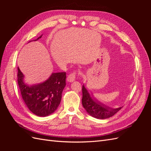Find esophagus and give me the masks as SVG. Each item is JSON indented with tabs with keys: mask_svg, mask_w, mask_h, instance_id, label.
Listing matches in <instances>:
<instances>
[{
	"mask_svg": "<svg viewBox=\"0 0 151 151\" xmlns=\"http://www.w3.org/2000/svg\"><path fill=\"white\" fill-rule=\"evenodd\" d=\"M76 76H77V72H76L74 71V72H71L70 74L67 76V81L68 82H73L74 81H75Z\"/></svg>",
	"mask_w": 151,
	"mask_h": 151,
	"instance_id": "34e87169",
	"label": "esophagus"
}]
</instances>
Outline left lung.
<instances>
[{
    "label": "left lung",
    "instance_id": "1",
    "mask_svg": "<svg viewBox=\"0 0 151 151\" xmlns=\"http://www.w3.org/2000/svg\"><path fill=\"white\" fill-rule=\"evenodd\" d=\"M82 91H83L82 103L84 109L91 116L96 118L106 119V118L111 117L122 108L120 107L113 109L100 103L93 98V95L90 96L84 86H83Z\"/></svg>",
    "mask_w": 151,
    "mask_h": 151
}]
</instances>
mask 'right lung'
I'll use <instances>...</instances> for the list:
<instances>
[{
    "label": "right lung",
    "mask_w": 151,
    "mask_h": 151,
    "mask_svg": "<svg viewBox=\"0 0 151 151\" xmlns=\"http://www.w3.org/2000/svg\"><path fill=\"white\" fill-rule=\"evenodd\" d=\"M40 38L42 36L35 40ZM17 70V83L22 98L29 110L39 116L53 113L61 101L62 91L66 85V72L53 73L44 83L29 86L24 83V76L19 67Z\"/></svg>",
    "instance_id": "add662e5"
}]
</instances>
